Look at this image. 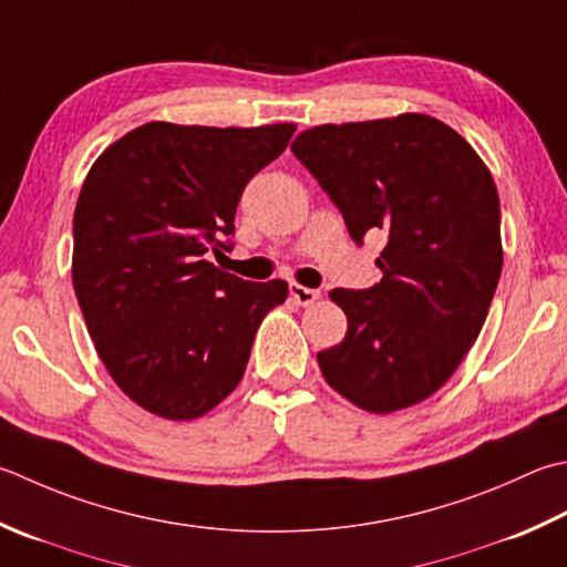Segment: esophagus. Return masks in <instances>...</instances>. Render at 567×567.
Listing matches in <instances>:
<instances>
[{"mask_svg":"<svg viewBox=\"0 0 567 567\" xmlns=\"http://www.w3.org/2000/svg\"><path fill=\"white\" fill-rule=\"evenodd\" d=\"M290 297L297 305L309 307L319 299V290H312V287H302V285H290Z\"/></svg>","mask_w":567,"mask_h":567,"instance_id":"1","label":"esophagus"}]
</instances>
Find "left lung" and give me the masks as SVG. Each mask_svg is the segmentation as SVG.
Instances as JSON below:
<instances>
[{"mask_svg":"<svg viewBox=\"0 0 567 567\" xmlns=\"http://www.w3.org/2000/svg\"><path fill=\"white\" fill-rule=\"evenodd\" d=\"M292 154L363 246L385 236L369 290H331L349 319L341 343L317 353L327 383L369 413L425 401L472 349L502 275V208L470 142L435 117L307 130Z\"/></svg>","mask_w":567,"mask_h":567,"instance_id":"left-lung-1","label":"left lung"}]
</instances>
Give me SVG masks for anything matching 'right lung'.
<instances>
[{
    "label": "right lung",
    "mask_w": 567,
    "mask_h": 567,
    "mask_svg": "<svg viewBox=\"0 0 567 567\" xmlns=\"http://www.w3.org/2000/svg\"><path fill=\"white\" fill-rule=\"evenodd\" d=\"M295 125L147 122L100 154L73 214V287L97 357L132 401L166 420L216 408L246 373L287 282L218 270L246 184Z\"/></svg>",
    "instance_id": "right-lung-1"
}]
</instances>
